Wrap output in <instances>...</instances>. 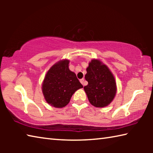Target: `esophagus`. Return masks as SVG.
<instances>
[{"mask_svg":"<svg viewBox=\"0 0 153 153\" xmlns=\"http://www.w3.org/2000/svg\"><path fill=\"white\" fill-rule=\"evenodd\" d=\"M79 81H80V82L82 83L83 86H85V82H84V78H83V79H81L79 80Z\"/></svg>","mask_w":153,"mask_h":153,"instance_id":"1","label":"esophagus"}]
</instances>
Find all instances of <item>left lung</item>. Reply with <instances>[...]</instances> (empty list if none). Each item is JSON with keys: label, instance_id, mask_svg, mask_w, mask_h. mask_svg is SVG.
Returning <instances> with one entry per match:
<instances>
[{"label": "left lung", "instance_id": "left-lung-1", "mask_svg": "<svg viewBox=\"0 0 153 153\" xmlns=\"http://www.w3.org/2000/svg\"><path fill=\"white\" fill-rule=\"evenodd\" d=\"M85 79L88 84L84 87L90 102L96 107L109 105L116 93L115 78L109 69L99 60L93 59L86 69Z\"/></svg>", "mask_w": 153, "mask_h": 153}]
</instances>
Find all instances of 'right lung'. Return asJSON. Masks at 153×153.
Segmentation results:
<instances>
[{"mask_svg":"<svg viewBox=\"0 0 153 153\" xmlns=\"http://www.w3.org/2000/svg\"><path fill=\"white\" fill-rule=\"evenodd\" d=\"M69 63L65 59L52 66L42 84L46 101L56 108L66 106L74 93L83 88L76 75L69 69Z\"/></svg>","mask_w":153,"mask_h":153,"instance_id":"add662e5","label":"right lung"}]
</instances>
